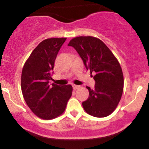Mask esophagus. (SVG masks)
<instances>
[{
	"label": "esophagus",
	"mask_w": 149,
	"mask_h": 149,
	"mask_svg": "<svg viewBox=\"0 0 149 149\" xmlns=\"http://www.w3.org/2000/svg\"><path fill=\"white\" fill-rule=\"evenodd\" d=\"M80 88V85H73V90H78V89H79Z\"/></svg>",
	"instance_id": "34e87169"
}]
</instances>
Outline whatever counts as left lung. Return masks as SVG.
<instances>
[{"instance_id": "8db88e82", "label": "left lung", "mask_w": 149, "mask_h": 149, "mask_svg": "<svg viewBox=\"0 0 149 149\" xmlns=\"http://www.w3.org/2000/svg\"><path fill=\"white\" fill-rule=\"evenodd\" d=\"M83 59L90 73H96L95 89L89 90V97L83 102L85 112L97 118L107 117L115 111L123 92L124 79L118 61L103 41L93 36H78L68 44Z\"/></svg>"}]
</instances>
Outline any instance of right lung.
<instances>
[{
    "label": "right lung",
    "mask_w": 149,
    "mask_h": 149,
    "mask_svg": "<svg viewBox=\"0 0 149 149\" xmlns=\"http://www.w3.org/2000/svg\"><path fill=\"white\" fill-rule=\"evenodd\" d=\"M66 38H50L33 49L23 66L21 88L24 99L32 112L40 118L51 120L64 112L72 95L71 85H49L54 61Z\"/></svg>",
    "instance_id": "add662e5"
}]
</instances>
